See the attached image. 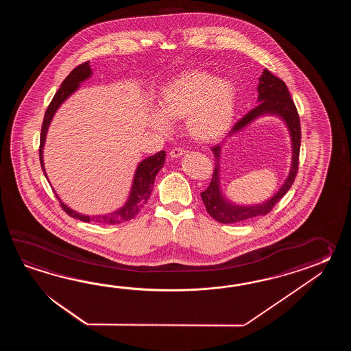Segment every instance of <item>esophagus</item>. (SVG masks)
<instances>
[{
	"mask_svg": "<svg viewBox=\"0 0 351 351\" xmlns=\"http://www.w3.org/2000/svg\"><path fill=\"white\" fill-rule=\"evenodd\" d=\"M184 154H186V152L184 149H182V148H174V149L171 150V153H169V156L172 158L182 157V156H184Z\"/></svg>",
	"mask_w": 351,
	"mask_h": 351,
	"instance_id": "esophagus-1",
	"label": "esophagus"
}]
</instances>
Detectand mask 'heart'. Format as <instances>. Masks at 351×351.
Listing matches in <instances>:
<instances>
[{"mask_svg":"<svg viewBox=\"0 0 351 351\" xmlns=\"http://www.w3.org/2000/svg\"><path fill=\"white\" fill-rule=\"evenodd\" d=\"M237 91L230 80L204 70H189L165 85L157 108L148 112L154 130H172L171 119L186 118V130L194 141L216 142L232 127L236 114Z\"/></svg>","mask_w":351,"mask_h":351,"instance_id":"b5f03b06","label":"heart"}]
</instances>
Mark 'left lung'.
<instances>
[{
  "label": "left lung",
  "instance_id": "left-lung-1",
  "mask_svg": "<svg viewBox=\"0 0 351 351\" xmlns=\"http://www.w3.org/2000/svg\"><path fill=\"white\" fill-rule=\"evenodd\" d=\"M258 80H260L257 86L258 105L251 112H247L242 119L234 124L228 136L239 133L242 129L248 127L252 121L265 115L278 117L284 121L291 139V167L284 184L280 186L276 193L269 197L267 201L262 202L258 204H250V206L236 204L233 202L228 201L226 195L222 193V188H221L222 144H217L216 147L212 148V152L215 154V171H213L212 180L209 183L208 188L204 192H202L201 197L207 212L219 223H237L254 217L267 215L269 210L274 208L277 202L289 192L298 174V156H300V145H301V127H300L298 109L292 101L291 95L289 93L286 84L275 75L271 74L267 69L263 70L261 77Z\"/></svg>",
  "mask_w": 351,
  "mask_h": 351
}]
</instances>
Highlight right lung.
<instances>
[{
    "mask_svg": "<svg viewBox=\"0 0 351 351\" xmlns=\"http://www.w3.org/2000/svg\"><path fill=\"white\" fill-rule=\"evenodd\" d=\"M91 75H93V71H91L89 61L75 67L74 70L67 75L66 79L62 82L60 89L55 94V97H53L51 103L46 110L44 123H43V128H41L40 150H38L40 163H41V168L44 171L46 178H47V174H46L45 165H44V147H45L47 130H49V127L51 124L53 115H55V112H58V109L66 100L67 97H70L71 94H74L75 91L80 88V84L85 82V80H88ZM165 150L159 152L152 157L143 159L135 169L133 183H132V188H130L127 201L120 208L114 210V212H110V213L93 215V216L82 215V213H79L74 209L70 208L69 206H66L64 202L60 199V197L56 194V192L55 191L53 192H55L56 198L59 199L62 209L66 212L69 216L73 217V218L80 219L82 222H90L91 221V222L104 224L123 223V222H127L129 219L134 218L139 213V210L142 209L143 206L149 199L150 194L153 191V186H154V179L157 177L158 172L165 165ZM47 180H49V178H47Z\"/></svg>",
    "mask_w": 351,
    "mask_h": 351,
    "instance_id": "add662e5",
    "label": "right lung"
}]
</instances>
